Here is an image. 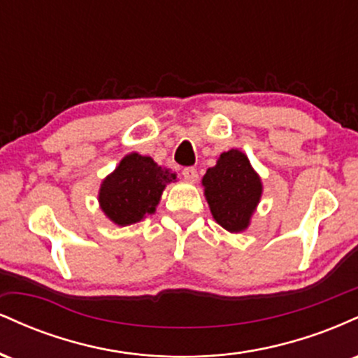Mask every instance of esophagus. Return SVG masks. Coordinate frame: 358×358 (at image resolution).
Instances as JSON below:
<instances>
[{
	"label": "esophagus",
	"mask_w": 358,
	"mask_h": 358,
	"mask_svg": "<svg viewBox=\"0 0 358 358\" xmlns=\"http://www.w3.org/2000/svg\"><path fill=\"white\" fill-rule=\"evenodd\" d=\"M182 175H183V178L187 180V182H190V183L196 182V180H199V171H196L195 168H193V166H187V168H183Z\"/></svg>",
	"instance_id": "esophagus-1"
}]
</instances>
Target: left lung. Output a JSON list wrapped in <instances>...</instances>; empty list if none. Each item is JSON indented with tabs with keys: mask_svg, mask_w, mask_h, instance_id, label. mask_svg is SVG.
Segmentation results:
<instances>
[{
	"mask_svg": "<svg viewBox=\"0 0 358 358\" xmlns=\"http://www.w3.org/2000/svg\"><path fill=\"white\" fill-rule=\"evenodd\" d=\"M202 185L217 224L229 232H242L249 227L261 200L262 183L248 156L239 150L222 153L217 165L203 175Z\"/></svg>",
	"mask_w": 358,
	"mask_h": 358,
	"instance_id": "left-lung-1",
	"label": "left lung"
}]
</instances>
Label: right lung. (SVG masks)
<instances>
[{"instance_id":"1","label":"right lung","mask_w":358,"mask_h":358,"mask_svg":"<svg viewBox=\"0 0 358 358\" xmlns=\"http://www.w3.org/2000/svg\"><path fill=\"white\" fill-rule=\"evenodd\" d=\"M175 178V173L156 165L150 156L126 155L101 185L102 212L121 227L136 224L156 210L163 190Z\"/></svg>"}]
</instances>
